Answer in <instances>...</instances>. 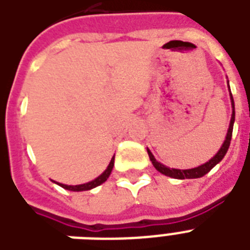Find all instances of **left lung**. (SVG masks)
<instances>
[{
    "instance_id": "left-lung-1",
    "label": "left lung",
    "mask_w": 250,
    "mask_h": 250,
    "mask_svg": "<svg viewBox=\"0 0 250 250\" xmlns=\"http://www.w3.org/2000/svg\"><path fill=\"white\" fill-rule=\"evenodd\" d=\"M231 102H232V117H231V122H229V132H227V136H226V140L222 145V148L219 149V152L215 154V156L209 161L206 162L205 165H201V166L194 167V168H190V170H178V168H168L165 165L160 164L158 161L154 158V156L152 154V152L148 149V154L149 158L152 161L153 166L156 167L157 170L160 171L161 174L166 175V176H170V178L174 179H196V178H201L204 175H206L209 172L211 168L217 164H219L223 157L226 156V153L229 148V143H231V137H232V129H233V122H235V104H233V98L232 94H231Z\"/></svg>"
}]
</instances>
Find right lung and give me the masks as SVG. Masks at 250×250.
I'll use <instances>...</instances> for the list:
<instances>
[{"label":"right lung","mask_w":250,"mask_h":250,"mask_svg":"<svg viewBox=\"0 0 250 250\" xmlns=\"http://www.w3.org/2000/svg\"><path fill=\"white\" fill-rule=\"evenodd\" d=\"M113 166H114V157L111 158V161H110V164H109V166H107V168H106V170L104 171V172H102V174L100 175L97 179H94V180H92V182L85 183V184H80V186H66V184H60V183H58V184H60L62 188H64V189L74 190V192H80V190H89V189H92V188H94V187L100 186V184H102V183L107 180L109 175L111 174Z\"/></svg>","instance_id":"right-lung-1"}]
</instances>
